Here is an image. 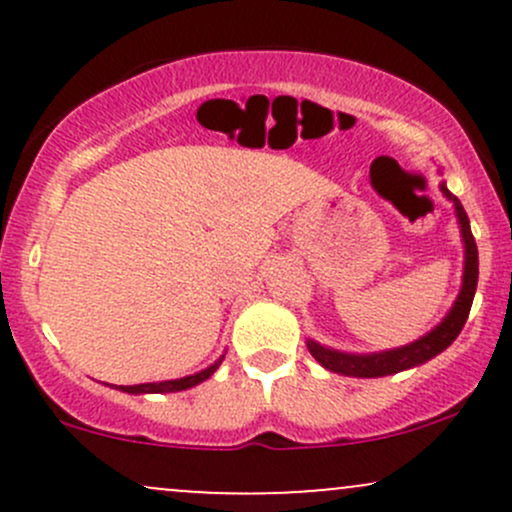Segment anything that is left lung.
<instances>
[{
	"label": "left lung",
	"instance_id": "obj_1",
	"mask_svg": "<svg viewBox=\"0 0 512 512\" xmlns=\"http://www.w3.org/2000/svg\"><path fill=\"white\" fill-rule=\"evenodd\" d=\"M440 192H443V197L455 207L457 226H460V236L464 245L462 286L455 303H452V308L448 310V315H445L431 332H426L424 337L416 339V342L397 346V349L373 351V354H351V351H339L332 349V346L315 342V339H308V342H305L308 344V351L322 368L339 375H349V378H383V375L402 373V370L416 368L421 366V363L431 361V358L438 356L440 351L448 349V346L457 339V334L462 332L464 322H467L469 308H472L474 293H477L479 252L477 243H474L472 228H469L467 211L462 209L460 199L452 195L445 182H440Z\"/></svg>",
	"mask_w": 512,
	"mask_h": 512
}]
</instances>
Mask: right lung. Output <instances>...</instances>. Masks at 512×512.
<instances>
[{
    "label": "right lung",
    "mask_w": 512,
    "mask_h": 512,
    "mask_svg": "<svg viewBox=\"0 0 512 512\" xmlns=\"http://www.w3.org/2000/svg\"><path fill=\"white\" fill-rule=\"evenodd\" d=\"M221 354L216 358L211 366H207L204 370H199L195 375H185V378H175V380H161V383H142V385H108V387H115V390L120 392H127V395H166V392H182V390H190V387H195L199 383H204V380H209L211 375L216 373V368L221 366L223 361Z\"/></svg>",
    "instance_id": "obj_1"
}]
</instances>
